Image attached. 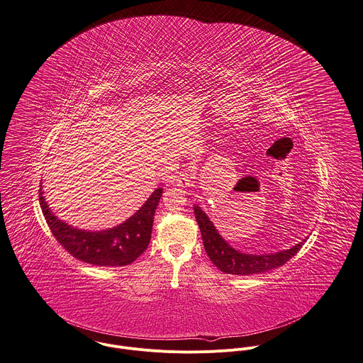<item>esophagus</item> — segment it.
<instances>
[{"label":"esophagus","mask_w":363,"mask_h":363,"mask_svg":"<svg viewBox=\"0 0 363 363\" xmlns=\"http://www.w3.org/2000/svg\"><path fill=\"white\" fill-rule=\"evenodd\" d=\"M191 179H192V175H191L188 171H181V172L178 174L177 179H175V184H177L178 186L186 188V186L191 185Z\"/></svg>","instance_id":"34e87169"}]
</instances>
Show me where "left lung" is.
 I'll return each instance as SVG.
<instances>
[{
    "label": "left lung",
    "instance_id": "left-lung-1",
    "mask_svg": "<svg viewBox=\"0 0 363 363\" xmlns=\"http://www.w3.org/2000/svg\"><path fill=\"white\" fill-rule=\"evenodd\" d=\"M194 212L201 228L206 254L211 258V261L224 274L255 275V274L272 271L275 268L285 265L291 257H294L300 251V248L306 241L303 240L301 242L296 244L290 250H285L277 254H267V255L244 254L230 247L221 238L213 223L202 212L199 206H194Z\"/></svg>",
    "mask_w": 363,
    "mask_h": 363
}]
</instances>
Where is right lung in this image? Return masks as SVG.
<instances>
[{
  "label": "right lung",
  "mask_w": 363,
  "mask_h": 363,
  "mask_svg": "<svg viewBox=\"0 0 363 363\" xmlns=\"http://www.w3.org/2000/svg\"><path fill=\"white\" fill-rule=\"evenodd\" d=\"M161 195L162 188H157L132 218L105 231L77 230L59 220L50 212L42 188L39 202L52 234L74 258L96 267H125L145 252Z\"/></svg>",
  "instance_id": "1"
}]
</instances>
